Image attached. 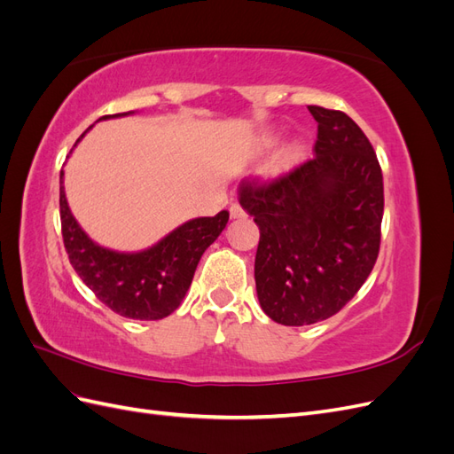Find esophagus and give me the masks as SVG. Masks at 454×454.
<instances>
[{
    "label": "esophagus",
    "mask_w": 454,
    "mask_h": 454,
    "mask_svg": "<svg viewBox=\"0 0 454 454\" xmlns=\"http://www.w3.org/2000/svg\"><path fill=\"white\" fill-rule=\"evenodd\" d=\"M229 214H231L232 219H239V217H244V215H246V212L242 210V206H240L239 202H232V204H231Z\"/></svg>",
    "instance_id": "obj_1"
}]
</instances>
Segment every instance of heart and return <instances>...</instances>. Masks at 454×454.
<instances>
[{
    "label": "heart",
    "mask_w": 454,
    "mask_h": 454,
    "mask_svg": "<svg viewBox=\"0 0 454 454\" xmlns=\"http://www.w3.org/2000/svg\"><path fill=\"white\" fill-rule=\"evenodd\" d=\"M305 157V149L301 144H290L287 147H284L280 153L277 155L272 162V170L274 172H286L294 168L295 164H299Z\"/></svg>",
    "instance_id": "heart-1"
}]
</instances>
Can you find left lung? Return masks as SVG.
<instances>
[{"label": "left lung", "mask_w": 454, "mask_h": 454, "mask_svg": "<svg viewBox=\"0 0 454 454\" xmlns=\"http://www.w3.org/2000/svg\"><path fill=\"white\" fill-rule=\"evenodd\" d=\"M314 157L277 180L242 182L239 200L259 227L255 290L282 325L337 314L373 270L384 210L373 145L342 112L309 106Z\"/></svg>", "instance_id": "obj_1"}]
</instances>
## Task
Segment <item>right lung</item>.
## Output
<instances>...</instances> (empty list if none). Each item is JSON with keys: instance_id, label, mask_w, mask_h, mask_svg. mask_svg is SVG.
I'll list each match as a JSON object with an SVG mask.
<instances>
[{"instance_id": "1", "label": "right lung", "mask_w": 454, "mask_h": 454, "mask_svg": "<svg viewBox=\"0 0 454 454\" xmlns=\"http://www.w3.org/2000/svg\"><path fill=\"white\" fill-rule=\"evenodd\" d=\"M130 114L104 115L102 119ZM90 129L81 134L79 140ZM62 184L64 170H60V222L64 248L72 267L107 309L132 320H160L180 307L202 254L229 222V212L222 210L214 217L189 219L147 250L115 252L96 244L79 227Z\"/></svg>"}]
</instances>
